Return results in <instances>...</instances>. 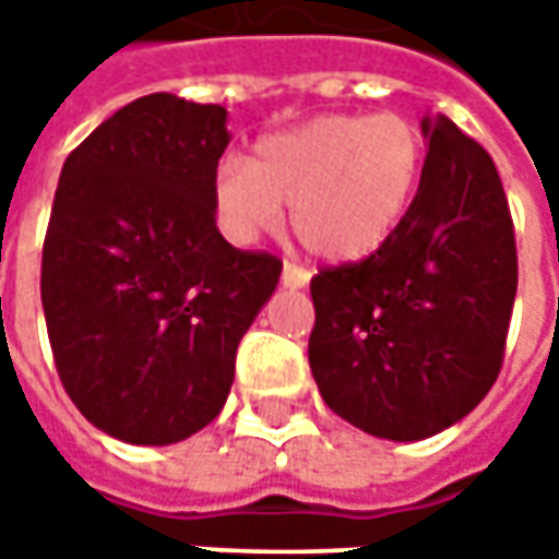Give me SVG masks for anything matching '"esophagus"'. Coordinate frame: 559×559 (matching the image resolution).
<instances>
[{"mask_svg": "<svg viewBox=\"0 0 559 559\" xmlns=\"http://www.w3.org/2000/svg\"><path fill=\"white\" fill-rule=\"evenodd\" d=\"M283 286L286 289H305L308 283H311V273L305 267H295V264H283Z\"/></svg>", "mask_w": 559, "mask_h": 559, "instance_id": "esophagus-1", "label": "esophagus"}]
</instances>
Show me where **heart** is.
I'll return each mask as SVG.
<instances>
[{
  "mask_svg": "<svg viewBox=\"0 0 559 559\" xmlns=\"http://www.w3.org/2000/svg\"><path fill=\"white\" fill-rule=\"evenodd\" d=\"M423 136L401 115H320L270 133L251 162L226 158L214 177L221 229L248 246L283 224L330 264H355L385 246L423 177Z\"/></svg>",
  "mask_w": 559,
  "mask_h": 559,
  "instance_id": "b5f03b06",
  "label": "heart"
}]
</instances>
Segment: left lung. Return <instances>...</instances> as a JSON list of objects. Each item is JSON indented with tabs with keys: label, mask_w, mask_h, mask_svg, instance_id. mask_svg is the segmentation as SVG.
<instances>
[{
	"label": "left lung",
	"mask_w": 559,
	"mask_h": 559,
	"mask_svg": "<svg viewBox=\"0 0 559 559\" xmlns=\"http://www.w3.org/2000/svg\"><path fill=\"white\" fill-rule=\"evenodd\" d=\"M423 136L417 199L385 246L311 280L317 389L338 417L389 441L429 439L488 395L516 298L495 162L444 115H426Z\"/></svg>",
	"instance_id": "obj_1"
}]
</instances>
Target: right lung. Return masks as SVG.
Returning a JSON list of instances; mask_svg holds the SVG:
<instances>
[{"label": "right lung", "mask_w": 559, "mask_h": 559, "mask_svg": "<svg viewBox=\"0 0 559 559\" xmlns=\"http://www.w3.org/2000/svg\"><path fill=\"white\" fill-rule=\"evenodd\" d=\"M226 108L152 93L61 167L43 246V311L76 411L127 444H174L224 411L236 348L283 261L217 229Z\"/></svg>", "instance_id": "right-lung-1"}]
</instances>
